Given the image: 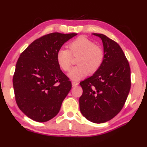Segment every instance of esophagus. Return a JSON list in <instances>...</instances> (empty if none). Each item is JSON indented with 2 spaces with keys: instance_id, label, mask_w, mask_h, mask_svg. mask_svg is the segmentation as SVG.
Returning a JSON list of instances; mask_svg holds the SVG:
<instances>
[{
  "instance_id": "esophagus-1",
  "label": "esophagus",
  "mask_w": 147,
  "mask_h": 147,
  "mask_svg": "<svg viewBox=\"0 0 147 147\" xmlns=\"http://www.w3.org/2000/svg\"><path fill=\"white\" fill-rule=\"evenodd\" d=\"M72 84H73V86H76L78 84V82L77 81H72Z\"/></svg>"
}]
</instances>
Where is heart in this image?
<instances>
[{
    "instance_id": "obj_1",
    "label": "heart",
    "mask_w": 147,
    "mask_h": 147,
    "mask_svg": "<svg viewBox=\"0 0 147 147\" xmlns=\"http://www.w3.org/2000/svg\"><path fill=\"white\" fill-rule=\"evenodd\" d=\"M69 49H61L57 51V61L62 70L68 71L71 67L72 55H79L76 63L68 74L71 80H78L85 77L89 73H94L102 65L104 59L102 49L86 36H80L71 41Z\"/></svg>"
}]
</instances>
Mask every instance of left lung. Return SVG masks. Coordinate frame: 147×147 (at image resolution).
I'll list each match as a JSON object with an SVG mask.
<instances>
[{
	"label": "left lung",
	"instance_id": "obj_1",
	"mask_svg": "<svg viewBox=\"0 0 147 147\" xmlns=\"http://www.w3.org/2000/svg\"><path fill=\"white\" fill-rule=\"evenodd\" d=\"M104 48L102 65L90 77L80 82L82 94L80 111L88 121L103 123L114 118L125 105L131 88V69L119 44L102 34Z\"/></svg>",
	"mask_w": 147,
	"mask_h": 147
}]
</instances>
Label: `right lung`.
Here are the masks:
<instances>
[{"instance_id": "add662e5", "label": "right lung", "mask_w": 147, "mask_h": 147, "mask_svg": "<svg viewBox=\"0 0 147 147\" xmlns=\"http://www.w3.org/2000/svg\"><path fill=\"white\" fill-rule=\"evenodd\" d=\"M76 34H46L20 54L12 79L14 96L20 110L33 121L43 123L55 117L71 90V82L60 69L57 53Z\"/></svg>"}]
</instances>
